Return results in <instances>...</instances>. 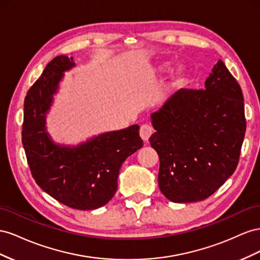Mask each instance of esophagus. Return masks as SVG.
<instances>
[{"instance_id":"esophagus-1","label":"esophagus","mask_w":260,"mask_h":260,"mask_svg":"<svg viewBox=\"0 0 260 260\" xmlns=\"http://www.w3.org/2000/svg\"><path fill=\"white\" fill-rule=\"evenodd\" d=\"M152 133H153V128L151 127L150 125H148V124H144L142 127H140V129H139V135H140V137L143 138V140H144L145 143H147L148 140H149Z\"/></svg>"}]
</instances>
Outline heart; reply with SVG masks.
<instances>
[{"mask_svg":"<svg viewBox=\"0 0 260 260\" xmlns=\"http://www.w3.org/2000/svg\"><path fill=\"white\" fill-rule=\"evenodd\" d=\"M168 68H169L168 63H162L155 68V72L163 73L168 70ZM188 78H189V70L187 69V66H185L183 64L177 65L171 71V73H170L169 87L172 89L179 88L186 84Z\"/></svg>","mask_w":260,"mask_h":260,"instance_id":"heart-1","label":"heart"}]
</instances>
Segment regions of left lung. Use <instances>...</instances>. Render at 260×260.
<instances>
[{"label":"left lung","mask_w":260,"mask_h":260,"mask_svg":"<svg viewBox=\"0 0 260 260\" xmlns=\"http://www.w3.org/2000/svg\"><path fill=\"white\" fill-rule=\"evenodd\" d=\"M160 190L173 203L212 195L239 163L246 120L240 85L221 60L204 90L180 89L151 115Z\"/></svg>","instance_id":"1"}]
</instances>
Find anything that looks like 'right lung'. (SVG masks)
I'll return each instance as SVG.
<instances>
[{
    "instance_id": "add662e5",
    "label": "right lung",
    "mask_w": 260,
    "mask_h": 260,
    "mask_svg": "<svg viewBox=\"0 0 260 260\" xmlns=\"http://www.w3.org/2000/svg\"><path fill=\"white\" fill-rule=\"evenodd\" d=\"M75 68L73 56L54 57L29 89L24 103L23 146L36 183L51 197L78 210L107 205L117 189L126 158L143 147L139 126L131 125L76 146L55 143L47 131V114L64 73Z\"/></svg>"
}]
</instances>
